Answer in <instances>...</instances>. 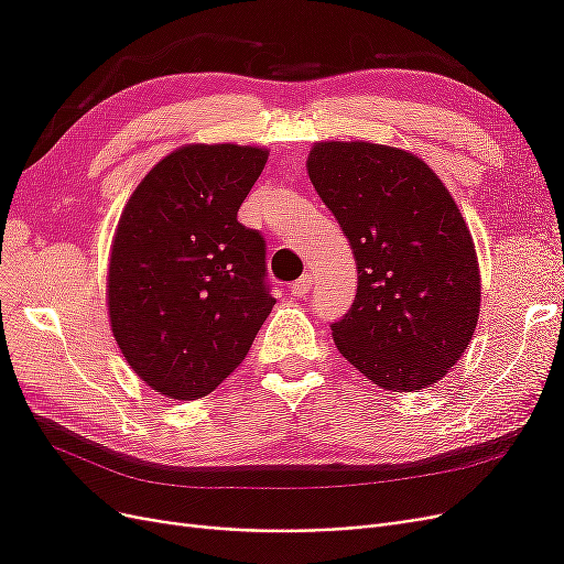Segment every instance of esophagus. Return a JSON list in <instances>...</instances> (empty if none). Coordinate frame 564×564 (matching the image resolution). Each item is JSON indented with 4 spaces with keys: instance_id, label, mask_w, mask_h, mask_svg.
<instances>
[{
    "instance_id": "1",
    "label": "esophagus",
    "mask_w": 564,
    "mask_h": 564,
    "mask_svg": "<svg viewBox=\"0 0 564 564\" xmlns=\"http://www.w3.org/2000/svg\"><path fill=\"white\" fill-rule=\"evenodd\" d=\"M311 289H313V275H308V272H305V275L299 278L296 282L289 284V292H292L294 296H305Z\"/></svg>"
}]
</instances>
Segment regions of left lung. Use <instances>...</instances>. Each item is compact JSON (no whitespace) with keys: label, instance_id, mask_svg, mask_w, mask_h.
<instances>
[{"label":"left lung","instance_id":"left-lung-1","mask_svg":"<svg viewBox=\"0 0 564 564\" xmlns=\"http://www.w3.org/2000/svg\"><path fill=\"white\" fill-rule=\"evenodd\" d=\"M308 176L357 261L352 308L332 324L338 352L392 392L437 383L480 313L475 245L454 197L412 152L367 141L315 143Z\"/></svg>","mask_w":564,"mask_h":564}]
</instances>
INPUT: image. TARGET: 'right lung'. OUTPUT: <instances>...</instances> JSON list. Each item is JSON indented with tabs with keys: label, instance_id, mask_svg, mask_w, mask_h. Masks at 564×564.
Segmentation results:
<instances>
[{
	"label": "right lung",
	"instance_id": "add662e5",
	"mask_svg": "<svg viewBox=\"0 0 564 564\" xmlns=\"http://www.w3.org/2000/svg\"><path fill=\"white\" fill-rule=\"evenodd\" d=\"M265 162V148L183 145L150 169L119 218L110 327L160 395H209L242 365L275 305L263 235L237 220Z\"/></svg>",
	"mask_w": 564,
	"mask_h": 564
}]
</instances>
